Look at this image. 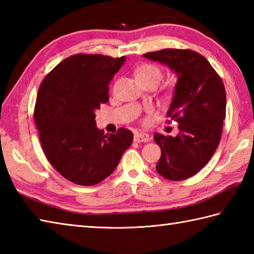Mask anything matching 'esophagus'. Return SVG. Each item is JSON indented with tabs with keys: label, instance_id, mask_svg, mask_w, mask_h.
<instances>
[{
	"label": "esophagus",
	"instance_id": "1",
	"mask_svg": "<svg viewBox=\"0 0 254 254\" xmlns=\"http://www.w3.org/2000/svg\"><path fill=\"white\" fill-rule=\"evenodd\" d=\"M134 141L137 143L148 142L150 141V135L146 133H135V135H134Z\"/></svg>",
	"mask_w": 254,
	"mask_h": 254
}]
</instances>
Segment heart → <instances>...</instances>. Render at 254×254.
Wrapping results in <instances>:
<instances>
[{"instance_id":"heart-1","label":"heart","mask_w":254,"mask_h":254,"mask_svg":"<svg viewBox=\"0 0 254 254\" xmlns=\"http://www.w3.org/2000/svg\"><path fill=\"white\" fill-rule=\"evenodd\" d=\"M135 76L136 78L151 79V80H154L158 83L162 79V70L157 66H155V64H142V66L137 69ZM148 122H150V119L146 118L145 120H144V123L147 124Z\"/></svg>"}]
</instances>
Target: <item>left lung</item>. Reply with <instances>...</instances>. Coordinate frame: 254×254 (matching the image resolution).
<instances>
[{"instance_id":"left-lung-1","label":"left lung","mask_w":254,"mask_h":254,"mask_svg":"<svg viewBox=\"0 0 254 254\" xmlns=\"http://www.w3.org/2000/svg\"><path fill=\"white\" fill-rule=\"evenodd\" d=\"M176 73L167 117L178 122L176 136L154 134L162 155L156 171L170 181H183L209 162L219 144L226 118L223 82L207 59L190 49L166 48L144 54Z\"/></svg>"}]
</instances>
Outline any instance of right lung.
Returning <instances> with one entry per match:
<instances>
[{"mask_svg": "<svg viewBox=\"0 0 254 254\" xmlns=\"http://www.w3.org/2000/svg\"><path fill=\"white\" fill-rule=\"evenodd\" d=\"M124 62V56L73 55L58 64L38 89L34 118L43 151L55 170L78 185L102 182L132 144L130 130L104 135L94 120Z\"/></svg>", "mask_w": 254, "mask_h": 254, "instance_id": "1", "label": "right lung"}]
</instances>
